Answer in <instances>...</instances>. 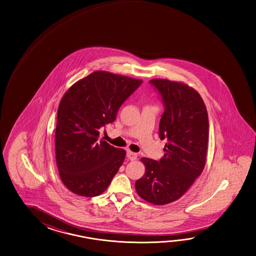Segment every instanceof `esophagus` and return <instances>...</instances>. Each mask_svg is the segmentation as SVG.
I'll return each instance as SVG.
<instances>
[{"mask_svg": "<svg viewBox=\"0 0 256 256\" xmlns=\"http://www.w3.org/2000/svg\"><path fill=\"white\" fill-rule=\"evenodd\" d=\"M127 157L130 160H135L136 158H137V154H134V152H130V150H128L127 152Z\"/></svg>", "mask_w": 256, "mask_h": 256, "instance_id": "34e87169", "label": "esophagus"}]
</instances>
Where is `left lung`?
I'll use <instances>...</instances> for the list:
<instances>
[{"label": "left lung", "mask_w": 256, "mask_h": 256, "mask_svg": "<svg viewBox=\"0 0 256 256\" xmlns=\"http://www.w3.org/2000/svg\"><path fill=\"white\" fill-rule=\"evenodd\" d=\"M164 104L158 136L167 139L158 162L142 158L145 173L135 182L138 195L154 204L176 201L204 170L208 142V116L203 99L188 84L152 79Z\"/></svg>", "instance_id": "8db88e82"}]
</instances>
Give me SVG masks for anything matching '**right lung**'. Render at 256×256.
Listing matches in <instances>:
<instances>
[{
  "label": "right lung",
  "mask_w": 256,
  "mask_h": 256,
  "mask_svg": "<svg viewBox=\"0 0 256 256\" xmlns=\"http://www.w3.org/2000/svg\"><path fill=\"white\" fill-rule=\"evenodd\" d=\"M142 83L96 71L63 96L56 116V165L61 180L74 194L88 198L102 194L119 170L126 150L99 140L98 130L116 120L119 108Z\"/></svg>",
  "instance_id": "obj_1"
}]
</instances>
